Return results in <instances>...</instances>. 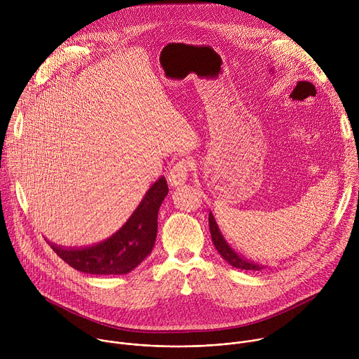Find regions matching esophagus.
Here are the masks:
<instances>
[{"label": "esophagus", "instance_id": "1", "mask_svg": "<svg viewBox=\"0 0 359 359\" xmlns=\"http://www.w3.org/2000/svg\"><path fill=\"white\" fill-rule=\"evenodd\" d=\"M190 163L191 162L189 159H180L176 165L172 166L168 175V182L170 187H179L186 182L190 170Z\"/></svg>", "mask_w": 359, "mask_h": 359}]
</instances>
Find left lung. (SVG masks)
Wrapping results in <instances>:
<instances>
[{
  "label": "left lung",
  "mask_w": 359,
  "mask_h": 359,
  "mask_svg": "<svg viewBox=\"0 0 359 359\" xmlns=\"http://www.w3.org/2000/svg\"><path fill=\"white\" fill-rule=\"evenodd\" d=\"M209 226H210V233H212V240H213L215 247L217 248L219 254L230 266H233L234 269L251 270V271H262L264 269V266H260L257 263L250 262L248 259L240 255L234 248H231V245L227 243L223 233L220 231L219 224L216 223V219H215L212 212L209 213Z\"/></svg>",
  "instance_id": "8db88e82"
}]
</instances>
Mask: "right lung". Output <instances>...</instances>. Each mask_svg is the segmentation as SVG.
<instances>
[{"instance_id": "right-lung-1", "label": "right lung", "mask_w": 359, "mask_h": 359, "mask_svg": "<svg viewBox=\"0 0 359 359\" xmlns=\"http://www.w3.org/2000/svg\"><path fill=\"white\" fill-rule=\"evenodd\" d=\"M168 191L166 179L162 176L149 187L126 223L104 241L82 248H64L48 243L67 264L78 271L96 276L128 274L155 245L158 213Z\"/></svg>"}]
</instances>
